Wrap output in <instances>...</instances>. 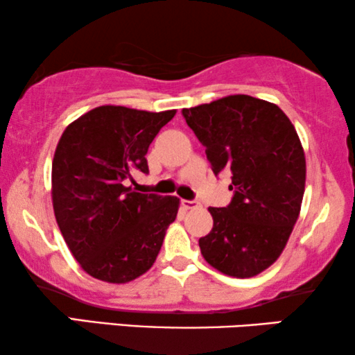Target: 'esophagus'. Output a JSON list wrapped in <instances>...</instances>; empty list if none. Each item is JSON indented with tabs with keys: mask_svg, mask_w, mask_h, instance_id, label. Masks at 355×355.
<instances>
[{
	"mask_svg": "<svg viewBox=\"0 0 355 355\" xmlns=\"http://www.w3.org/2000/svg\"><path fill=\"white\" fill-rule=\"evenodd\" d=\"M182 207L186 208V210H193V208L200 207V203H198L197 200H182Z\"/></svg>",
	"mask_w": 355,
	"mask_h": 355,
	"instance_id": "obj_1",
	"label": "esophagus"
}]
</instances>
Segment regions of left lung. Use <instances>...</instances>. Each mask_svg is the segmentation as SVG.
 Wrapping results in <instances>:
<instances>
[{"mask_svg":"<svg viewBox=\"0 0 355 355\" xmlns=\"http://www.w3.org/2000/svg\"><path fill=\"white\" fill-rule=\"evenodd\" d=\"M205 147L213 173H231L232 200L208 208L210 234L198 239L208 263L234 278H252L278 260L299 218L305 155L288 116L275 103L230 95L184 108Z\"/></svg>","mask_w":355,"mask_h":355,"instance_id":"8db88e82","label":"left lung"}]
</instances>
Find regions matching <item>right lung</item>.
Listing matches in <instances>:
<instances>
[{"mask_svg":"<svg viewBox=\"0 0 355 355\" xmlns=\"http://www.w3.org/2000/svg\"><path fill=\"white\" fill-rule=\"evenodd\" d=\"M176 110L105 105L67 125L51 168L56 223L82 270L113 284L152 268L179 198L134 192V173H148L145 155Z\"/></svg>","mask_w":355,"mask_h":355,"instance_id":"add662e5","label":"right lung"}]
</instances>
